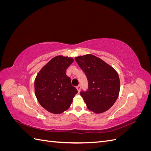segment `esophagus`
Returning a JSON list of instances; mask_svg holds the SVG:
<instances>
[{
	"label": "esophagus",
	"mask_w": 151,
	"mask_h": 151,
	"mask_svg": "<svg viewBox=\"0 0 151 151\" xmlns=\"http://www.w3.org/2000/svg\"><path fill=\"white\" fill-rule=\"evenodd\" d=\"M81 86H80V85H79V86H77V91H78V92H79V93H80V91H81Z\"/></svg>",
	"instance_id": "esophagus-1"
}]
</instances>
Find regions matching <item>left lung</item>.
Wrapping results in <instances>:
<instances>
[{
    "instance_id": "1",
    "label": "left lung",
    "mask_w": 151,
    "mask_h": 151,
    "mask_svg": "<svg viewBox=\"0 0 151 151\" xmlns=\"http://www.w3.org/2000/svg\"><path fill=\"white\" fill-rule=\"evenodd\" d=\"M75 59L89 82L88 91L81 93L87 108L97 114L108 110L120 93V81L117 72L92 54L76 57Z\"/></svg>"
}]
</instances>
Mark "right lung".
Segmentation results:
<instances>
[{
    "instance_id": "1",
    "label": "right lung",
    "mask_w": 151,
    "mask_h": 151,
    "mask_svg": "<svg viewBox=\"0 0 151 151\" xmlns=\"http://www.w3.org/2000/svg\"><path fill=\"white\" fill-rule=\"evenodd\" d=\"M74 59L58 55L44 65L35 80V93L39 103L48 111L61 114L70 106L77 93L66 70Z\"/></svg>"
}]
</instances>
